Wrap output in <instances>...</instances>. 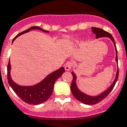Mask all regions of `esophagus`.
I'll use <instances>...</instances> for the list:
<instances>
[{"instance_id":"1","label":"esophagus","mask_w":127,"mask_h":127,"mask_svg":"<svg viewBox=\"0 0 127 127\" xmlns=\"http://www.w3.org/2000/svg\"><path fill=\"white\" fill-rule=\"evenodd\" d=\"M72 65H73V63H72V62H67L66 64L64 66L66 71H70L72 69Z\"/></svg>"}]
</instances>
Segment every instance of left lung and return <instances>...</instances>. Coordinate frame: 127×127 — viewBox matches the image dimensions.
Returning <instances> with one entry per match:
<instances>
[{
	"instance_id": "obj_1",
	"label": "left lung",
	"mask_w": 127,
	"mask_h": 127,
	"mask_svg": "<svg viewBox=\"0 0 127 127\" xmlns=\"http://www.w3.org/2000/svg\"><path fill=\"white\" fill-rule=\"evenodd\" d=\"M92 32L95 35V38L99 39V38H102V37H108L110 40L112 41L114 45L115 50H116V62L117 64H118V51L116 48V43H115L114 39L110 33L106 32V31L97 28H92ZM72 74L73 75V80H72V85H71V91L73 94V96L76 98L79 101L81 102L82 103L85 104V105H95L96 103H99L102 100L104 99L107 95L110 94V92L112 90V89L116 85L117 80L118 79V75H119V71H118V69H117V72H116V77H115L114 80L113 81L112 83L110 85L107 89L102 92L101 93L99 94H97L96 95H88L87 94L83 92H82L80 90L79 87H77V75L73 72H72Z\"/></svg>"
}]
</instances>
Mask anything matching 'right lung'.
<instances>
[{
    "label": "right lung",
    "instance_id": "add662e5",
    "mask_svg": "<svg viewBox=\"0 0 127 127\" xmlns=\"http://www.w3.org/2000/svg\"><path fill=\"white\" fill-rule=\"evenodd\" d=\"M32 30H39L43 32L49 33L48 31L40 28L38 26H33L29 29L20 33L13 39V42L17 37L21 35L22 34L29 32ZM11 63L9 61L8 65L7 67V80L9 86L11 87L13 90L15 92L19 97L25 103L30 105H37L46 101L50 97L54 88V84L55 81L59 77H61L63 73L65 72L64 68L61 67L58 70L52 72L46 77L45 78L38 83L32 86H22L19 85L12 79L11 76Z\"/></svg>",
    "mask_w": 127,
    "mask_h": 127
}]
</instances>
